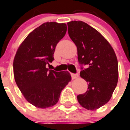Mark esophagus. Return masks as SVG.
<instances>
[{
  "instance_id": "esophagus-1",
  "label": "esophagus",
  "mask_w": 130,
  "mask_h": 130,
  "mask_svg": "<svg viewBox=\"0 0 130 130\" xmlns=\"http://www.w3.org/2000/svg\"><path fill=\"white\" fill-rule=\"evenodd\" d=\"M71 77L72 79H76L78 77V74L77 73H71Z\"/></svg>"
}]
</instances>
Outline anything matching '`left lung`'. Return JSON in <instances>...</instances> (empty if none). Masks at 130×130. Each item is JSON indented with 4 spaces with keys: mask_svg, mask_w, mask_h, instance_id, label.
<instances>
[{
    "mask_svg": "<svg viewBox=\"0 0 130 130\" xmlns=\"http://www.w3.org/2000/svg\"><path fill=\"white\" fill-rule=\"evenodd\" d=\"M68 34L77 47L80 76L88 83L87 91L77 96L84 108L94 110L110 100L118 81V62L115 52L98 30L82 21L67 23ZM83 65L88 68L84 69Z\"/></svg>",
    "mask_w": 130,
    "mask_h": 130,
    "instance_id": "obj_1",
    "label": "left lung"
}]
</instances>
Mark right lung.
<instances>
[{"mask_svg": "<svg viewBox=\"0 0 130 130\" xmlns=\"http://www.w3.org/2000/svg\"><path fill=\"white\" fill-rule=\"evenodd\" d=\"M66 30V23H43L27 36L14 57L13 72L17 86L27 101L38 108L55 105L71 81L68 71L46 68L54 60L55 47Z\"/></svg>", "mask_w": 130, "mask_h": 130, "instance_id": "1", "label": "right lung"}]
</instances>
